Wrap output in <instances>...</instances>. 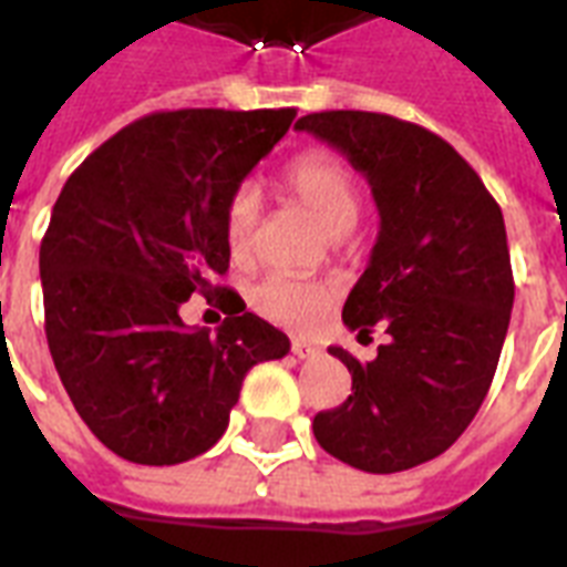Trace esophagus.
<instances>
[{
  "label": "esophagus",
  "mask_w": 567,
  "mask_h": 567,
  "mask_svg": "<svg viewBox=\"0 0 567 567\" xmlns=\"http://www.w3.org/2000/svg\"><path fill=\"white\" fill-rule=\"evenodd\" d=\"M291 353L297 355V359H315V355H320V347L309 344V341H302V338H293Z\"/></svg>",
  "instance_id": "1"
}]
</instances>
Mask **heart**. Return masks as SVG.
Segmentation results:
<instances>
[{
  "label": "heart",
  "instance_id": "1",
  "mask_svg": "<svg viewBox=\"0 0 567 567\" xmlns=\"http://www.w3.org/2000/svg\"><path fill=\"white\" fill-rule=\"evenodd\" d=\"M285 188L293 199H300L315 220L329 235H344L359 220V190L344 164L327 153L300 155L288 164L282 176ZM258 226V194L252 185H240L231 190L226 212H223V231L235 258L249 256ZM336 297V288L318 279L293 274H270L249 288V306L261 318L274 320L279 327L309 329L327 311Z\"/></svg>",
  "mask_w": 567,
  "mask_h": 567
}]
</instances>
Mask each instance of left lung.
<instances>
[{"instance_id": "8db88e82", "label": "left lung", "mask_w": 567, "mask_h": 567, "mask_svg": "<svg viewBox=\"0 0 567 567\" xmlns=\"http://www.w3.org/2000/svg\"><path fill=\"white\" fill-rule=\"evenodd\" d=\"M297 128L341 150L371 185L379 238L341 318L359 336L377 323L391 336L368 364L329 347L353 394L311 430L359 471H409L441 456L492 388L515 300L503 212L430 128L373 111L306 114Z\"/></svg>"}]
</instances>
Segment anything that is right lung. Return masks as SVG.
I'll return each mask as SVG.
<instances>
[{
    "label": "right lung",
    "mask_w": 567,
    "mask_h": 567,
    "mask_svg": "<svg viewBox=\"0 0 567 567\" xmlns=\"http://www.w3.org/2000/svg\"><path fill=\"white\" fill-rule=\"evenodd\" d=\"M293 109L155 111L93 150L40 240L47 341L91 432L135 465H179L217 444L258 362L291 350L244 306L217 332L182 306L229 270L223 212L274 150Z\"/></svg>",
    "instance_id": "1"
}]
</instances>
